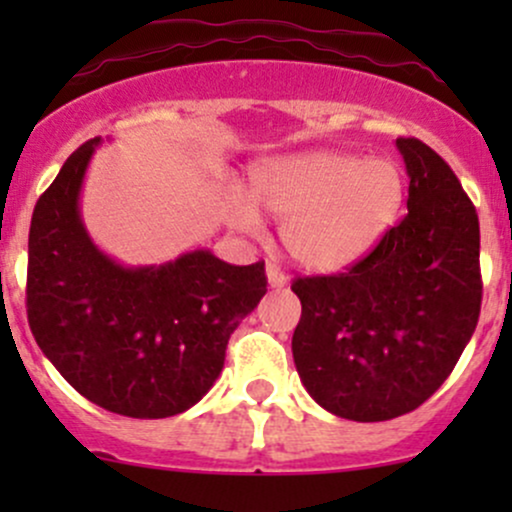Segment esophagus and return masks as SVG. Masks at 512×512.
<instances>
[{"instance_id":"obj_1","label":"esophagus","mask_w":512,"mask_h":512,"mask_svg":"<svg viewBox=\"0 0 512 512\" xmlns=\"http://www.w3.org/2000/svg\"><path fill=\"white\" fill-rule=\"evenodd\" d=\"M267 281H269V286H272V289H281V286L289 284V276L281 272V269L276 267V264L269 262L267 264Z\"/></svg>"}]
</instances>
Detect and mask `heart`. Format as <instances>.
<instances>
[{"label":"heart","mask_w":512,"mask_h":512,"mask_svg":"<svg viewBox=\"0 0 512 512\" xmlns=\"http://www.w3.org/2000/svg\"><path fill=\"white\" fill-rule=\"evenodd\" d=\"M250 197L281 221V243L291 260L313 272H337L368 255L404 199V180L387 158L358 161L339 151H303L262 161L250 173ZM228 223L257 236L262 216L233 195Z\"/></svg>","instance_id":"b5f03b06"}]
</instances>
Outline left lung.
Masks as SVG:
<instances>
[{
	"mask_svg": "<svg viewBox=\"0 0 512 512\" xmlns=\"http://www.w3.org/2000/svg\"><path fill=\"white\" fill-rule=\"evenodd\" d=\"M407 216L370 255L332 276H298L293 361L334 416L387 421L426 402L455 368L481 310L479 216L448 163L397 139Z\"/></svg>",
	"mask_w": 512,
	"mask_h": 512,
	"instance_id": "1",
	"label": "left lung"
}]
</instances>
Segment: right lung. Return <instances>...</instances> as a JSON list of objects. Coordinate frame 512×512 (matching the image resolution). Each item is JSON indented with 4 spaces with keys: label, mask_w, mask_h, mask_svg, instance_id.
<instances>
[{
    "label": "right lung",
    "mask_w": 512,
    "mask_h": 512,
    "mask_svg": "<svg viewBox=\"0 0 512 512\" xmlns=\"http://www.w3.org/2000/svg\"><path fill=\"white\" fill-rule=\"evenodd\" d=\"M98 144L79 146L33 209L28 325L88 402L166 419L197 404L221 375L233 330L267 293L264 262L236 267L204 248L149 267L105 255L79 209Z\"/></svg>",
    "instance_id": "add662e5"
}]
</instances>
